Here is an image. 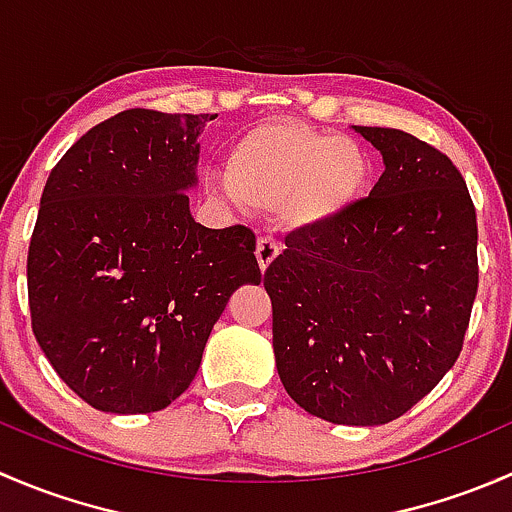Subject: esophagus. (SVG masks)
I'll list each match as a JSON object with an SVG mask.
<instances>
[{
	"label": "esophagus",
	"mask_w": 512,
	"mask_h": 512,
	"mask_svg": "<svg viewBox=\"0 0 512 512\" xmlns=\"http://www.w3.org/2000/svg\"><path fill=\"white\" fill-rule=\"evenodd\" d=\"M277 255H280V242H277L275 237H260V240H257L255 257H257V265H260L262 272H265L267 267L275 262Z\"/></svg>",
	"instance_id": "1"
}]
</instances>
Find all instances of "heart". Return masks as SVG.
Returning <instances> with one entry per match:
<instances>
[{"mask_svg": "<svg viewBox=\"0 0 512 512\" xmlns=\"http://www.w3.org/2000/svg\"><path fill=\"white\" fill-rule=\"evenodd\" d=\"M369 178V158L352 138L275 118L230 143L225 180L210 190L255 210H280L292 227H322L342 218Z\"/></svg>", "mask_w": 512, "mask_h": 512, "instance_id": "obj_1", "label": "heart"}]
</instances>
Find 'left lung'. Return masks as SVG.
<instances>
[{
	"mask_svg": "<svg viewBox=\"0 0 512 512\" xmlns=\"http://www.w3.org/2000/svg\"><path fill=\"white\" fill-rule=\"evenodd\" d=\"M384 158L369 198L302 227L265 272L287 394L312 416L379 426L418 404L463 349L478 225L451 158L399 128L354 126Z\"/></svg>",
	"mask_w": 512,
	"mask_h": 512,
	"instance_id": "1",
	"label": "left lung"
}]
</instances>
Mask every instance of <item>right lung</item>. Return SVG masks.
<instances>
[{
	"instance_id": "right-lung-1",
	"label": "right lung",
	"mask_w": 512,
	"mask_h": 512,
	"mask_svg": "<svg viewBox=\"0 0 512 512\" xmlns=\"http://www.w3.org/2000/svg\"><path fill=\"white\" fill-rule=\"evenodd\" d=\"M210 113L131 108L54 165L27 257L41 352L76 396L108 414H151L198 374L237 287L260 285L255 232L195 223L198 136Z\"/></svg>"
}]
</instances>
